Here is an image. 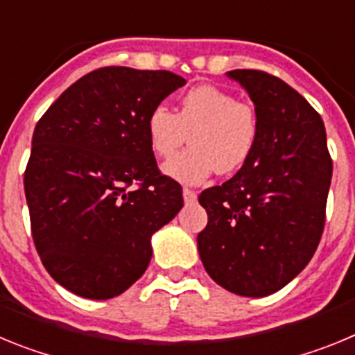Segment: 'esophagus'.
<instances>
[{
  "label": "esophagus",
  "mask_w": 355,
  "mask_h": 355,
  "mask_svg": "<svg viewBox=\"0 0 355 355\" xmlns=\"http://www.w3.org/2000/svg\"><path fill=\"white\" fill-rule=\"evenodd\" d=\"M183 199L187 205H193L197 200V193L193 192V190H190V188H184L183 190Z\"/></svg>",
  "instance_id": "obj_1"
}]
</instances>
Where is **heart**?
Listing matches in <instances>:
<instances>
[{
	"instance_id": "b5f03b06",
	"label": "heart",
	"mask_w": 355,
	"mask_h": 355,
	"mask_svg": "<svg viewBox=\"0 0 355 355\" xmlns=\"http://www.w3.org/2000/svg\"><path fill=\"white\" fill-rule=\"evenodd\" d=\"M258 115L247 103L211 85H199L181 97L178 110L158 105L147 115L146 133L156 156L167 158L187 139L192 146L162 165L163 174L183 184H200L215 171L243 167L258 142Z\"/></svg>"
}]
</instances>
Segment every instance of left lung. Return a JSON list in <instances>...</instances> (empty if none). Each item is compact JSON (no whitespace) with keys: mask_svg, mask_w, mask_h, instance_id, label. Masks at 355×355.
<instances>
[{"mask_svg":"<svg viewBox=\"0 0 355 355\" xmlns=\"http://www.w3.org/2000/svg\"><path fill=\"white\" fill-rule=\"evenodd\" d=\"M225 76L254 103L258 142L231 180L199 196L208 225L197 247L216 284L266 297L293 281L318 247L332 162L324 121L290 85L249 69Z\"/></svg>","mask_w":355,"mask_h":355,"instance_id":"left-lung-1","label":"left lung"}]
</instances>
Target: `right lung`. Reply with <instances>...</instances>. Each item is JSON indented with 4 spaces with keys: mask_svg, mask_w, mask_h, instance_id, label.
Segmentation results:
<instances>
[{
    "mask_svg": "<svg viewBox=\"0 0 355 355\" xmlns=\"http://www.w3.org/2000/svg\"><path fill=\"white\" fill-rule=\"evenodd\" d=\"M184 83L168 71L99 69L37 122L24 193L37 252L65 290L92 300L126 291L149 265L153 234L183 208L180 184L159 175L146 122Z\"/></svg>",
    "mask_w": 355,
    "mask_h": 355,
    "instance_id": "1",
    "label": "right lung"
}]
</instances>
